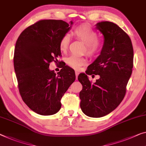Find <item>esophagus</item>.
Returning a JSON list of instances; mask_svg holds the SVG:
<instances>
[{
	"mask_svg": "<svg viewBox=\"0 0 146 146\" xmlns=\"http://www.w3.org/2000/svg\"><path fill=\"white\" fill-rule=\"evenodd\" d=\"M75 73H76V79H78V75H79V72H78V70H76V71L75 72Z\"/></svg>",
	"mask_w": 146,
	"mask_h": 146,
	"instance_id": "34e87169",
	"label": "esophagus"
}]
</instances>
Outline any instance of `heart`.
Here are the masks:
<instances>
[{
	"instance_id": "b5f03b06",
	"label": "heart",
	"mask_w": 146,
	"mask_h": 146,
	"mask_svg": "<svg viewBox=\"0 0 146 146\" xmlns=\"http://www.w3.org/2000/svg\"><path fill=\"white\" fill-rule=\"evenodd\" d=\"M73 35L76 38L81 40L85 44L84 51L89 55H93L100 51L102 44L98 39V34L91 27L86 25H82L76 27L73 31ZM70 38L65 35L62 36L59 41L60 50L64 51L68 48ZM86 60L85 58L78 56L72 55L66 59V63L71 68L76 69L80 68L81 66L86 64Z\"/></svg>"
}]
</instances>
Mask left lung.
I'll use <instances>...</instances> for the list:
<instances>
[{
  "mask_svg": "<svg viewBox=\"0 0 146 146\" xmlns=\"http://www.w3.org/2000/svg\"><path fill=\"white\" fill-rule=\"evenodd\" d=\"M96 28L104 36L101 52L78 79L83 86L80 93L82 111L89 117H101L113 111L124 98L133 71L134 51L129 35L116 24L101 21ZM92 74L100 76L94 84L87 76Z\"/></svg>",
  "mask_w": 146,
  "mask_h": 146,
  "instance_id": "1",
  "label": "left lung"
}]
</instances>
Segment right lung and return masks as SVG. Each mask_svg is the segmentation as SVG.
Returning a JSON list of instances; mask_svg holds the SVG:
<instances>
[{
  "label": "right lung",
  "instance_id": "add662e5",
  "mask_svg": "<svg viewBox=\"0 0 146 146\" xmlns=\"http://www.w3.org/2000/svg\"><path fill=\"white\" fill-rule=\"evenodd\" d=\"M70 29L62 20H40L25 29L15 44L13 65L20 95L40 115L59 111L61 98L75 81L74 70L65 64L57 74L49 68L61 56L59 41Z\"/></svg>",
  "mask_w": 146,
  "mask_h": 146
}]
</instances>
